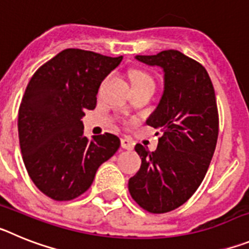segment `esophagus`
<instances>
[{"mask_svg": "<svg viewBox=\"0 0 249 249\" xmlns=\"http://www.w3.org/2000/svg\"><path fill=\"white\" fill-rule=\"evenodd\" d=\"M121 146H122V148L128 149L129 151V149L133 148V142H132L129 138H122V140H121Z\"/></svg>", "mask_w": 249, "mask_h": 249, "instance_id": "34e87169", "label": "esophagus"}]
</instances>
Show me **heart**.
<instances>
[{
    "label": "heart",
    "mask_w": 249,
    "mask_h": 249,
    "mask_svg": "<svg viewBox=\"0 0 249 249\" xmlns=\"http://www.w3.org/2000/svg\"><path fill=\"white\" fill-rule=\"evenodd\" d=\"M148 80H151V77H149L147 73H144V72H141V71L135 72L133 76H132V83H138V82H142V81H148Z\"/></svg>",
    "instance_id": "obj_1"
}]
</instances>
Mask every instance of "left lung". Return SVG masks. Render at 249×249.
<instances>
[{
    "mask_svg": "<svg viewBox=\"0 0 249 249\" xmlns=\"http://www.w3.org/2000/svg\"><path fill=\"white\" fill-rule=\"evenodd\" d=\"M136 59L163 70V94L146 121L163 133L155 152L136 144L142 164L128 191L143 210L166 213L192 197L210 167L219 127L214 89L206 68L179 51Z\"/></svg>",
    "mask_w": 249,
    "mask_h": 249,
    "instance_id": "left-lung-1",
    "label": "left lung"
}]
</instances>
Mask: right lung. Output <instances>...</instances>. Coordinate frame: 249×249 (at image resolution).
Returning <instances> with one entry per match:
<instances>
[{
    "label": "right lung",
    "mask_w": 249,
    "mask_h": 249,
    "mask_svg": "<svg viewBox=\"0 0 249 249\" xmlns=\"http://www.w3.org/2000/svg\"><path fill=\"white\" fill-rule=\"evenodd\" d=\"M122 58L67 48L28 82L18 109L22 158L32 182L54 201L85 193L98 167L120 148L111 133L85 137L81 118L96 107L101 82Z\"/></svg>",
    "instance_id": "obj_1"
}]
</instances>
